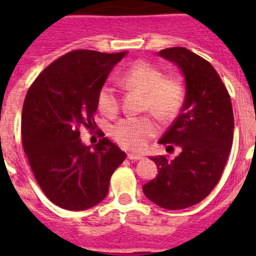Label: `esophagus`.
Listing matches in <instances>:
<instances>
[{"mask_svg":"<svg viewBox=\"0 0 256 256\" xmlns=\"http://www.w3.org/2000/svg\"><path fill=\"white\" fill-rule=\"evenodd\" d=\"M128 160H132V161H135V160H142L144 157H142V156H140V154H128Z\"/></svg>","mask_w":256,"mask_h":256,"instance_id":"34e87169","label":"esophagus"}]
</instances>
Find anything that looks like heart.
<instances>
[{
	"label": "heart",
	"instance_id": "b5f03b06",
	"mask_svg": "<svg viewBox=\"0 0 256 256\" xmlns=\"http://www.w3.org/2000/svg\"><path fill=\"white\" fill-rule=\"evenodd\" d=\"M120 82L128 89L144 92V110H148L161 120L174 118L183 102V86L177 78L164 76L161 69L144 60H138L124 70ZM98 108L104 115L114 116L118 112V90L106 82L98 92ZM158 131L154 118H126L112 128V136L120 146L128 150L140 151L147 141Z\"/></svg>",
	"mask_w": 256,
	"mask_h": 256
}]
</instances>
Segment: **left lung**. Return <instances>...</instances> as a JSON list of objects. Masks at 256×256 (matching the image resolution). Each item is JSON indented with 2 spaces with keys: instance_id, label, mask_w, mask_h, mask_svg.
<instances>
[{
  "instance_id": "1",
  "label": "left lung",
  "mask_w": 256,
  "mask_h": 256,
  "mask_svg": "<svg viewBox=\"0 0 256 256\" xmlns=\"http://www.w3.org/2000/svg\"><path fill=\"white\" fill-rule=\"evenodd\" d=\"M158 54L177 64L186 80L180 114L160 140L180 146V154L171 161L151 157L158 174L142 190L158 207L176 210L200 203L218 184L233 144L234 115L228 90L208 60L183 47Z\"/></svg>"
}]
</instances>
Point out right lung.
I'll list each match as a JSON object with an SVG mask.
<instances>
[{
  "label": "right lung",
  "instance_id": "right-lung-1",
  "mask_svg": "<svg viewBox=\"0 0 256 256\" xmlns=\"http://www.w3.org/2000/svg\"><path fill=\"white\" fill-rule=\"evenodd\" d=\"M121 53L76 49L49 64L28 89L22 110V144L36 180L54 204L85 210L102 202L126 154L109 138L94 150L80 128H96L98 92Z\"/></svg>",
  "mask_w": 256,
  "mask_h": 256
}]
</instances>
